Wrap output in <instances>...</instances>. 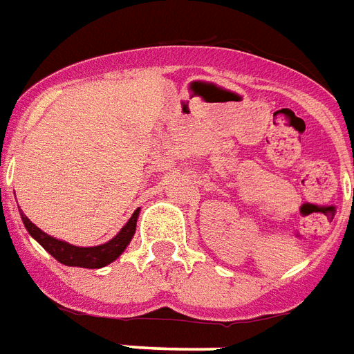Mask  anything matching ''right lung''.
I'll return each instance as SVG.
<instances>
[{
	"mask_svg": "<svg viewBox=\"0 0 354 354\" xmlns=\"http://www.w3.org/2000/svg\"><path fill=\"white\" fill-rule=\"evenodd\" d=\"M20 216H22V223H24L26 230L30 232V236L48 254H53L60 264L97 270V268H103V266L111 264L113 260H117L124 252V249L130 245L131 237L136 234V226H138L139 209L130 216V221L126 223V226H122V230L118 232L117 236L109 239L107 243L95 245V247H75V245H69L66 241H60V239L48 236L41 228H37L24 213H20Z\"/></svg>",
	"mask_w": 354,
	"mask_h": 354,
	"instance_id": "1",
	"label": "right lung"
}]
</instances>
